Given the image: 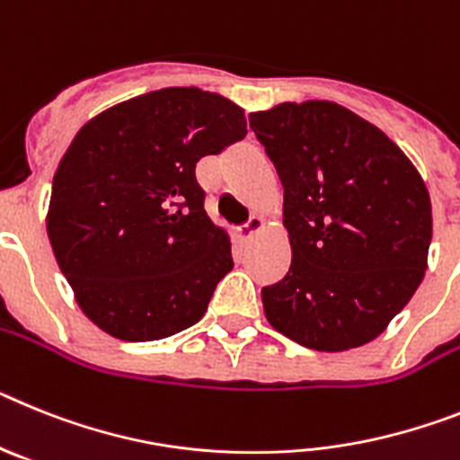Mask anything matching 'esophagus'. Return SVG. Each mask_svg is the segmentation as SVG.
Masks as SVG:
<instances>
[{"label":"esophagus","mask_w":460,"mask_h":460,"mask_svg":"<svg viewBox=\"0 0 460 460\" xmlns=\"http://www.w3.org/2000/svg\"><path fill=\"white\" fill-rule=\"evenodd\" d=\"M261 229H263V219L257 217V215H252V217L247 219L245 225L238 226V238H241V241H250V238H252L254 234H259Z\"/></svg>","instance_id":"esophagus-1"}]
</instances>
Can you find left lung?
<instances>
[{
    "mask_svg": "<svg viewBox=\"0 0 460 460\" xmlns=\"http://www.w3.org/2000/svg\"><path fill=\"white\" fill-rule=\"evenodd\" d=\"M250 127L285 187L291 266L261 289L275 331L317 351L375 341L421 285L433 217L421 175L333 102L279 103Z\"/></svg>",
    "mask_w": 460,
    "mask_h": 460,
    "instance_id": "obj_1",
    "label": "left lung"
}]
</instances>
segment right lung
Instances as JSON below:
<instances>
[{
	"instance_id": "1",
	"label": "right lung",
	"mask_w": 460,
	"mask_h": 460,
	"mask_svg": "<svg viewBox=\"0 0 460 460\" xmlns=\"http://www.w3.org/2000/svg\"><path fill=\"white\" fill-rule=\"evenodd\" d=\"M247 134L241 106L164 87L92 118L53 178L48 238L83 313L129 342L197 324L231 269L197 162Z\"/></svg>"
}]
</instances>
